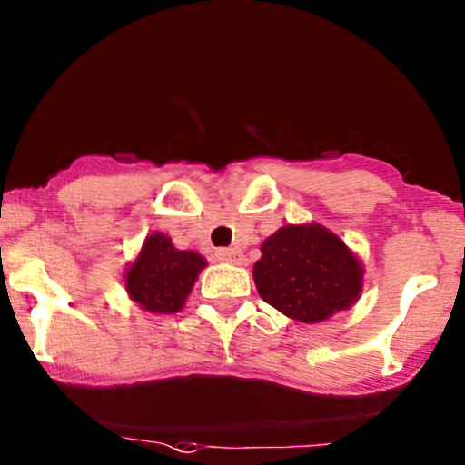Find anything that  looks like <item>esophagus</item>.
<instances>
[{"instance_id": "34e87169", "label": "esophagus", "mask_w": 465, "mask_h": 465, "mask_svg": "<svg viewBox=\"0 0 465 465\" xmlns=\"http://www.w3.org/2000/svg\"><path fill=\"white\" fill-rule=\"evenodd\" d=\"M216 258H218L220 262H232V265H241V262H242V252H238V249H233V247L218 249Z\"/></svg>"}]
</instances>
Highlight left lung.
Returning <instances> with one entry per match:
<instances>
[{
	"instance_id": "left-lung-1",
	"label": "left lung",
	"mask_w": 465,
	"mask_h": 465,
	"mask_svg": "<svg viewBox=\"0 0 465 465\" xmlns=\"http://www.w3.org/2000/svg\"><path fill=\"white\" fill-rule=\"evenodd\" d=\"M253 282L262 301L301 322H321L356 301L363 267L321 224H287L267 238Z\"/></svg>"
}]
</instances>
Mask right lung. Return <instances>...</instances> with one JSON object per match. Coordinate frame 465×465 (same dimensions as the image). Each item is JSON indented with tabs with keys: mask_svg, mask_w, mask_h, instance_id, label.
<instances>
[{
	"mask_svg": "<svg viewBox=\"0 0 465 465\" xmlns=\"http://www.w3.org/2000/svg\"><path fill=\"white\" fill-rule=\"evenodd\" d=\"M204 265L200 253L180 252L164 233H151L126 272V292L146 312L173 314L183 310Z\"/></svg>",
	"mask_w": 465,
	"mask_h": 465,
	"instance_id": "right-lung-1",
	"label": "right lung"
}]
</instances>
